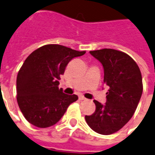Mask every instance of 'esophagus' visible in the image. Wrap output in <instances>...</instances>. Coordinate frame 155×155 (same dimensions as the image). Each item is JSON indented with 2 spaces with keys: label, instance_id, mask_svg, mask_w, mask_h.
<instances>
[{
  "label": "esophagus",
  "instance_id": "esophagus-1",
  "mask_svg": "<svg viewBox=\"0 0 155 155\" xmlns=\"http://www.w3.org/2000/svg\"><path fill=\"white\" fill-rule=\"evenodd\" d=\"M79 99H80V100H85V99H87L86 98L84 97V96L83 95H79Z\"/></svg>",
  "mask_w": 155,
  "mask_h": 155
}]
</instances>
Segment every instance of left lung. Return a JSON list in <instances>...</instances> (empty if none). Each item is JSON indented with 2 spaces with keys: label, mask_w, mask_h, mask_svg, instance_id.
Returning a JSON list of instances; mask_svg holds the SVG:
<instances>
[{
  "label": "left lung",
  "mask_w": 155,
  "mask_h": 155,
  "mask_svg": "<svg viewBox=\"0 0 155 155\" xmlns=\"http://www.w3.org/2000/svg\"><path fill=\"white\" fill-rule=\"evenodd\" d=\"M104 69V84L108 86L107 102L94 100L95 111L86 115L87 123L100 134L119 130L131 119L143 93L140 69L130 56L121 51L104 48L90 51Z\"/></svg>",
  "instance_id": "obj_1"
}]
</instances>
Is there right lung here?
Segmentation results:
<instances>
[{"label":"right lung","mask_w":155,"mask_h":155,"mask_svg":"<svg viewBox=\"0 0 155 155\" xmlns=\"http://www.w3.org/2000/svg\"><path fill=\"white\" fill-rule=\"evenodd\" d=\"M85 52L46 45L28 56L16 77V100L28 123L41 128L53 126L77 100L76 95H67L59 88V80L68 64Z\"/></svg>","instance_id":"1"}]
</instances>
